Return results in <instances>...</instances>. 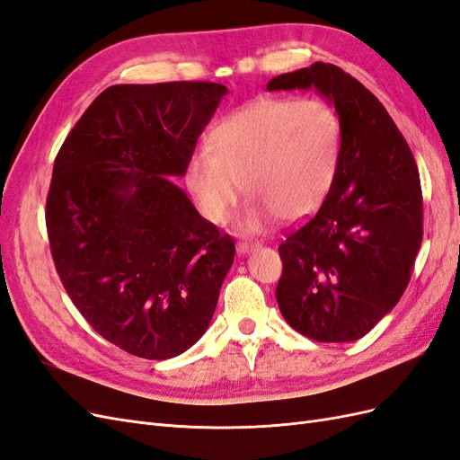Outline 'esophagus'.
<instances>
[{
  "instance_id": "34e87169",
  "label": "esophagus",
  "mask_w": 460,
  "mask_h": 460,
  "mask_svg": "<svg viewBox=\"0 0 460 460\" xmlns=\"http://www.w3.org/2000/svg\"><path fill=\"white\" fill-rule=\"evenodd\" d=\"M259 245L257 243H247V242H240L238 245H235V249H238L240 255H247L249 252H253V249H257Z\"/></svg>"
}]
</instances>
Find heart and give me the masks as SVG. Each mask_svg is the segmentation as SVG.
<instances>
[{"label":"heart","mask_w":460,"mask_h":460,"mask_svg":"<svg viewBox=\"0 0 460 460\" xmlns=\"http://www.w3.org/2000/svg\"><path fill=\"white\" fill-rule=\"evenodd\" d=\"M343 127L324 100L259 97L222 119L208 134V151L186 164V188L201 215L225 225L245 193L240 226L262 232L282 217L301 220L324 203L341 159Z\"/></svg>","instance_id":"b5f03b06"}]
</instances>
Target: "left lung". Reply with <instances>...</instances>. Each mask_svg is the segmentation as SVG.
Segmentation results:
<instances>
[{"label": "left lung", "mask_w": 460, "mask_h": 460, "mask_svg": "<svg viewBox=\"0 0 460 460\" xmlns=\"http://www.w3.org/2000/svg\"><path fill=\"white\" fill-rule=\"evenodd\" d=\"M311 88L340 113L341 159L318 213L278 247L276 301L303 336L343 343L367 336L407 289L422 243V188L394 119L340 66L313 63L267 84Z\"/></svg>", "instance_id": "8db88e82"}]
</instances>
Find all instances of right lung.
Returning a JSON list of instances; mask_svg holds the SVG:
<instances>
[{
	"label": "right lung",
	"instance_id": "obj_1",
	"mask_svg": "<svg viewBox=\"0 0 460 460\" xmlns=\"http://www.w3.org/2000/svg\"><path fill=\"white\" fill-rule=\"evenodd\" d=\"M226 93L215 82L111 86L55 157V269L90 326L130 355L172 358L211 324L234 240L169 178L184 176Z\"/></svg>",
	"mask_w": 460,
	"mask_h": 460
}]
</instances>
